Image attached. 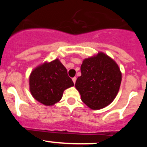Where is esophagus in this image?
<instances>
[{
    "label": "esophagus",
    "instance_id": "esophagus-1",
    "mask_svg": "<svg viewBox=\"0 0 147 147\" xmlns=\"http://www.w3.org/2000/svg\"><path fill=\"white\" fill-rule=\"evenodd\" d=\"M72 80H73V82H74V84H75V83H76V77H74L72 79Z\"/></svg>",
    "mask_w": 147,
    "mask_h": 147
}]
</instances>
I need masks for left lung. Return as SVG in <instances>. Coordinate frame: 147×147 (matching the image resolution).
<instances>
[{"mask_svg":"<svg viewBox=\"0 0 147 147\" xmlns=\"http://www.w3.org/2000/svg\"><path fill=\"white\" fill-rule=\"evenodd\" d=\"M82 75L75 87L81 99L92 110L110 105L115 98L121 82V72L117 63L103 52L83 60Z\"/></svg>","mask_w":147,"mask_h":147,"instance_id":"left-lung-1","label":"left lung"}]
</instances>
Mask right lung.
Segmentation results:
<instances>
[{
    "label": "right lung",
    "mask_w": 147,
    "mask_h": 147,
    "mask_svg": "<svg viewBox=\"0 0 147 147\" xmlns=\"http://www.w3.org/2000/svg\"><path fill=\"white\" fill-rule=\"evenodd\" d=\"M65 66L58 59L35 67L29 76L32 96L45 106H51L62 98L65 89L74 86Z\"/></svg>",
    "instance_id": "1"
}]
</instances>
